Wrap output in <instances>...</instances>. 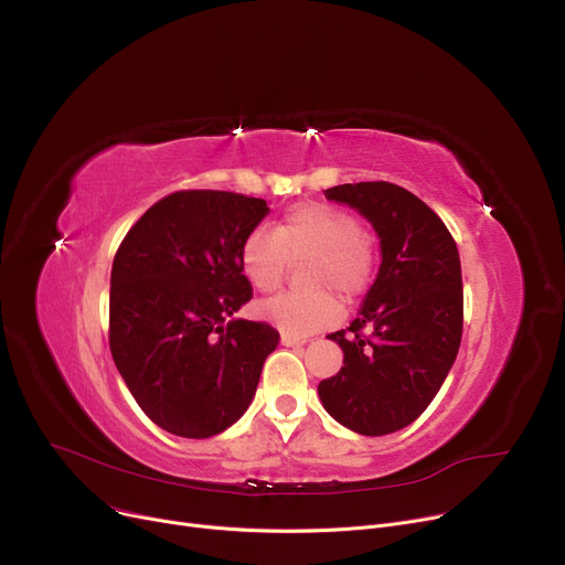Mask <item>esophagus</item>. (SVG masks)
Returning a JSON list of instances; mask_svg holds the SVG:
<instances>
[{
	"mask_svg": "<svg viewBox=\"0 0 565 565\" xmlns=\"http://www.w3.org/2000/svg\"><path fill=\"white\" fill-rule=\"evenodd\" d=\"M281 343L286 348H300V345H307L309 339L307 337H292V334H281Z\"/></svg>",
	"mask_w": 565,
	"mask_h": 565,
	"instance_id": "esophagus-1",
	"label": "esophagus"
}]
</instances>
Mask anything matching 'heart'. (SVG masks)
<instances>
[{
	"instance_id": "1",
	"label": "heart",
	"mask_w": 565,
	"mask_h": 565,
	"mask_svg": "<svg viewBox=\"0 0 565 565\" xmlns=\"http://www.w3.org/2000/svg\"><path fill=\"white\" fill-rule=\"evenodd\" d=\"M309 256L305 277L311 290L279 292L256 307V316L292 337H307L332 324L343 298H358L373 275V249L360 222L330 203L295 205L275 224L273 233L252 231L241 245V270L258 292L275 290L288 270V260Z\"/></svg>"
}]
</instances>
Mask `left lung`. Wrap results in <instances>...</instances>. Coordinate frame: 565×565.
Returning <instances> with one entry per match:
<instances>
[{"label": "left lung", "mask_w": 565, "mask_h": 565, "mask_svg": "<svg viewBox=\"0 0 565 565\" xmlns=\"http://www.w3.org/2000/svg\"><path fill=\"white\" fill-rule=\"evenodd\" d=\"M350 205L380 237V270L360 316L328 339L343 366L318 384L322 407L341 426L380 437L409 426L447 380L462 339V275L456 241L430 207L394 183L324 190ZM366 327L371 338H362Z\"/></svg>", "instance_id": "1"}]
</instances>
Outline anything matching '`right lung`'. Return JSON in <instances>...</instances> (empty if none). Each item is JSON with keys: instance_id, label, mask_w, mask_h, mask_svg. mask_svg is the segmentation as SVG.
<instances>
[{"instance_id": "obj_1", "label": "right lung", "mask_w": 565, "mask_h": 565, "mask_svg": "<svg viewBox=\"0 0 565 565\" xmlns=\"http://www.w3.org/2000/svg\"><path fill=\"white\" fill-rule=\"evenodd\" d=\"M267 213L245 194L173 192L114 256L111 358L146 417L171 435L205 439L233 426L279 343L267 322L235 318L252 300L237 254Z\"/></svg>"}]
</instances>
